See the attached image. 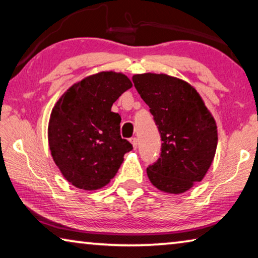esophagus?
I'll list each match as a JSON object with an SVG mask.
<instances>
[{
  "label": "esophagus",
  "mask_w": 258,
  "mask_h": 258,
  "mask_svg": "<svg viewBox=\"0 0 258 258\" xmlns=\"http://www.w3.org/2000/svg\"><path fill=\"white\" fill-rule=\"evenodd\" d=\"M131 143H132V146H133L134 149H137V147H138V139L137 138H132V139H131Z\"/></svg>",
  "instance_id": "1"
}]
</instances>
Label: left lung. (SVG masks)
<instances>
[{
    "label": "left lung",
    "mask_w": 258,
    "mask_h": 258,
    "mask_svg": "<svg viewBox=\"0 0 258 258\" xmlns=\"http://www.w3.org/2000/svg\"><path fill=\"white\" fill-rule=\"evenodd\" d=\"M134 86L150 108L161 138L158 160L147 168L160 191L182 194L200 182L213 163L217 126L189 83L166 74H139Z\"/></svg>",
    "instance_id": "1"
}]
</instances>
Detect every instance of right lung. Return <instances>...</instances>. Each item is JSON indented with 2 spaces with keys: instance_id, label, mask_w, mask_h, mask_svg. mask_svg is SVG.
Here are the masks:
<instances>
[{
  "instance_id": "right-lung-1",
  "label": "right lung",
  "mask_w": 258,
  "mask_h": 258,
  "mask_svg": "<svg viewBox=\"0 0 258 258\" xmlns=\"http://www.w3.org/2000/svg\"><path fill=\"white\" fill-rule=\"evenodd\" d=\"M131 87L124 74L101 72L69 87L52 109L47 127L52 158L78 189L107 185L133 149L120 137V116L111 111L112 103Z\"/></svg>"
}]
</instances>
